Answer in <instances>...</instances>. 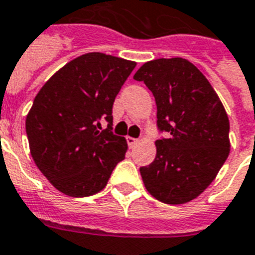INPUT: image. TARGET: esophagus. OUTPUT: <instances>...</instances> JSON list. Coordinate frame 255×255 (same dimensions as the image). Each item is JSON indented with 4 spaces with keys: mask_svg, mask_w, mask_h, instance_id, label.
I'll list each match as a JSON object with an SVG mask.
<instances>
[{
    "mask_svg": "<svg viewBox=\"0 0 255 255\" xmlns=\"http://www.w3.org/2000/svg\"><path fill=\"white\" fill-rule=\"evenodd\" d=\"M127 143H128V146H129V147H133L135 144L138 143V139L132 138V136H127Z\"/></svg>",
    "mask_w": 255,
    "mask_h": 255,
    "instance_id": "1",
    "label": "esophagus"
}]
</instances>
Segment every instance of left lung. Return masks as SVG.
<instances>
[{"label":"left lung","instance_id":"left-lung-1","mask_svg":"<svg viewBox=\"0 0 255 255\" xmlns=\"http://www.w3.org/2000/svg\"><path fill=\"white\" fill-rule=\"evenodd\" d=\"M133 79L154 95V161L139 171L146 190L169 205L190 202L213 182L230 154V120L203 73L184 58L144 63Z\"/></svg>","mask_w":255,"mask_h":255}]
</instances>
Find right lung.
<instances>
[{"instance_id":"add662e5","label":"right lung","mask_w":255,"mask_h":255,"mask_svg":"<svg viewBox=\"0 0 255 255\" xmlns=\"http://www.w3.org/2000/svg\"><path fill=\"white\" fill-rule=\"evenodd\" d=\"M136 63L104 53L69 61L43 84L25 119L30 151L58 191L75 198L104 190L127 140L112 132V108ZM105 120L108 127L102 128Z\"/></svg>"}]
</instances>
